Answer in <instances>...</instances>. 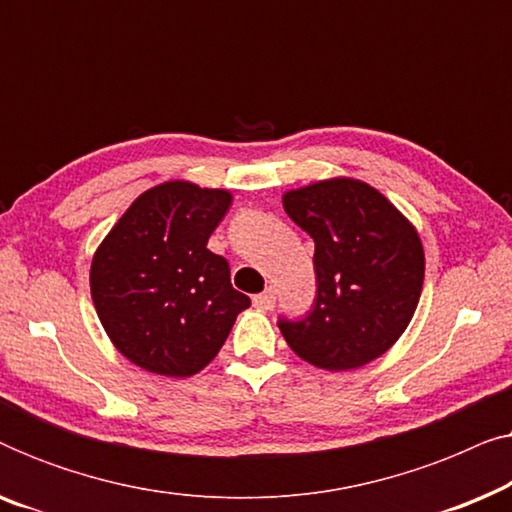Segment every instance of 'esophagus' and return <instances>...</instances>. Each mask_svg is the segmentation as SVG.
I'll list each match as a JSON object with an SVG mask.
<instances>
[{"mask_svg": "<svg viewBox=\"0 0 512 512\" xmlns=\"http://www.w3.org/2000/svg\"><path fill=\"white\" fill-rule=\"evenodd\" d=\"M254 305L258 310H272V305H275V291L265 289L263 293H258V296H254Z\"/></svg>", "mask_w": 512, "mask_h": 512, "instance_id": "1", "label": "esophagus"}]
</instances>
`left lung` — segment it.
Returning a JSON list of instances; mask_svg holds the SVG:
<instances>
[{"label": "left lung", "instance_id": "1", "mask_svg": "<svg viewBox=\"0 0 512 512\" xmlns=\"http://www.w3.org/2000/svg\"><path fill=\"white\" fill-rule=\"evenodd\" d=\"M284 212L314 240L317 298L303 321H279L286 345L314 368L342 373L396 345L424 286L417 228L366 181L331 177L291 188Z\"/></svg>", "mask_w": 512, "mask_h": 512}]
</instances>
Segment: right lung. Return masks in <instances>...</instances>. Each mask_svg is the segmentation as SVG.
<instances>
[{
	"label": "right lung",
	"mask_w": 512,
	"mask_h": 512,
	"mask_svg": "<svg viewBox=\"0 0 512 512\" xmlns=\"http://www.w3.org/2000/svg\"><path fill=\"white\" fill-rule=\"evenodd\" d=\"M233 193L170 179L137 195L95 249L90 296L111 345L135 366L191 377L219 354L249 296L207 249Z\"/></svg>",
	"instance_id": "obj_1"
}]
</instances>
